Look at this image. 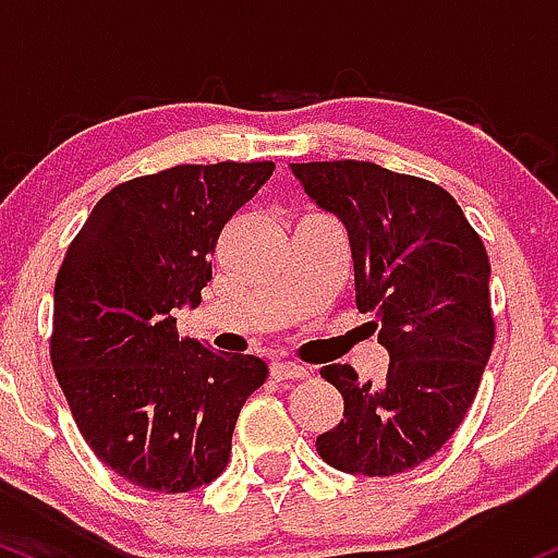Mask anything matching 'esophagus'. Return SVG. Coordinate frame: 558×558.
<instances>
[{
    "instance_id": "esophagus-1",
    "label": "esophagus",
    "mask_w": 558,
    "mask_h": 558,
    "mask_svg": "<svg viewBox=\"0 0 558 558\" xmlns=\"http://www.w3.org/2000/svg\"><path fill=\"white\" fill-rule=\"evenodd\" d=\"M271 374L277 379H305L308 377V368H305L303 363H295V361H277L271 366Z\"/></svg>"
}]
</instances>
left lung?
<instances>
[{"mask_svg":"<svg viewBox=\"0 0 558 558\" xmlns=\"http://www.w3.org/2000/svg\"><path fill=\"white\" fill-rule=\"evenodd\" d=\"M292 173L350 236L355 305L372 311L390 353L385 379L331 363L322 377L345 400L316 437L329 466L392 477L435 456L464 422L490 359L496 322L480 234L435 181L366 160L292 162Z\"/></svg>","mask_w":558,"mask_h":558,"instance_id":"8db88e82","label":"left lung"}]
</instances>
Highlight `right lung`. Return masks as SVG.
<instances>
[{"mask_svg":"<svg viewBox=\"0 0 558 558\" xmlns=\"http://www.w3.org/2000/svg\"><path fill=\"white\" fill-rule=\"evenodd\" d=\"M271 160L173 166L94 205L54 281L49 359L86 446L131 485L186 493L223 472L266 361L179 340L173 308L197 305L229 218Z\"/></svg>","mask_w":558,"mask_h":558,"instance_id":"1","label":"right lung"}]
</instances>
